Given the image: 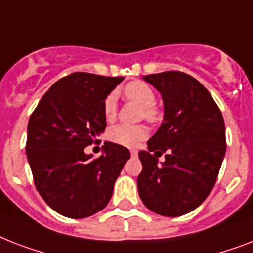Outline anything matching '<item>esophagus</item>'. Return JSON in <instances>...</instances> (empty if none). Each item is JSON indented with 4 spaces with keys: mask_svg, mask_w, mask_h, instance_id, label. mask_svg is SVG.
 I'll list each match as a JSON object with an SVG mask.
<instances>
[{
    "mask_svg": "<svg viewBox=\"0 0 253 253\" xmlns=\"http://www.w3.org/2000/svg\"><path fill=\"white\" fill-rule=\"evenodd\" d=\"M130 154H131V156H132V158H135V156L138 155V151H136V150H131Z\"/></svg>",
    "mask_w": 253,
    "mask_h": 253,
    "instance_id": "1",
    "label": "esophagus"
}]
</instances>
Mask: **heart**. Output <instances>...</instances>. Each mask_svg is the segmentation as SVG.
<instances>
[{
	"instance_id": "heart-1",
	"label": "heart",
	"mask_w": 253,
	"mask_h": 253,
	"mask_svg": "<svg viewBox=\"0 0 253 253\" xmlns=\"http://www.w3.org/2000/svg\"><path fill=\"white\" fill-rule=\"evenodd\" d=\"M123 94L127 99L134 101L143 107L142 115L150 122H156L160 118L158 107L155 106V91L152 87L143 81H131L123 87ZM103 115L107 122H111L117 115V103L113 94L107 95L103 101ZM148 135L146 127L128 126V125H117L107 131V138L111 143L123 147H135L144 140Z\"/></svg>"
}]
</instances>
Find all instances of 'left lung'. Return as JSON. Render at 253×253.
I'll list each match as a JSON object with an SVG mask.
<instances>
[{"label": "left lung", "instance_id": "1", "mask_svg": "<svg viewBox=\"0 0 253 253\" xmlns=\"http://www.w3.org/2000/svg\"><path fill=\"white\" fill-rule=\"evenodd\" d=\"M143 80L160 91L164 119L147 143L148 151L139 152V196L156 214L184 215L198 208L215 185L226 154L223 117L208 89L186 73L168 71ZM158 152H167L162 165Z\"/></svg>", "mask_w": 253, "mask_h": 253}]
</instances>
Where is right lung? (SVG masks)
Segmentation results:
<instances>
[{
  "instance_id": "right-lung-1",
  "label": "right lung",
  "mask_w": 253,
  "mask_h": 253,
  "mask_svg": "<svg viewBox=\"0 0 253 253\" xmlns=\"http://www.w3.org/2000/svg\"><path fill=\"white\" fill-rule=\"evenodd\" d=\"M123 77L75 72L56 81L27 125L26 155L35 188L49 208L80 219L106 208L130 151L105 142L93 159L85 147L106 128L103 101Z\"/></svg>"
}]
</instances>
